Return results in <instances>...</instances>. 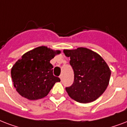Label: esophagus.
Wrapping results in <instances>:
<instances>
[{
    "label": "esophagus",
    "instance_id": "1",
    "mask_svg": "<svg viewBox=\"0 0 127 127\" xmlns=\"http://www.w3.org/2000/svg\"><path fill=\"white\" fill-rule=\"evenodd\" d=\"M60 78L61 81H62V79H63V75H61L60 76Z\"/></svg>",
    "mask_w": 127,
    "mask_h": 127
}]
</instances>
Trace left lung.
<instances>
[{
    "mask_svg": "<svg viewBox=\"0 0 127 127\" xmlns=\"http://www.w3.org/2000/svg\"><path fill=\"white\" fill-rule=\"evenodd\" d=\"M69 57L74 72V81L66 87L69 96L81 103H87L99 98L109 83L111 70L97 53L86 48L64 50Z\"/></svg>",
    "mask_w": 127,
    "mask_h": 127,
    "instance_id": "obj_1",
    "label": "left lung"
}]
</instances>
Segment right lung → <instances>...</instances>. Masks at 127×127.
<instances>
[{"label":"right lung","mask_w":127,"mask_h":127,"mask_svg":"<svg viewBox=\"0 0 127 127\" xmlns=\"http://www.w3.org/2000/svg\"><path fill=\"white\" fill-rule=\"evenodd\" d=\"M60 50L40 46L25 53L11 69V77L16 90L29 100L42 99L48 95L60 79L53 75L50 60L60 54Z\"/></svg>","instance_id":"obj_1"}]
</instances>
